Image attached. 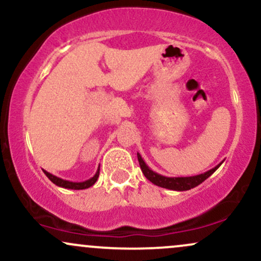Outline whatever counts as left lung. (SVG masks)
<instances>
[{"label": "left lung", "instance_id": "1", "mask_svg": "<svg viewBox=\"0 0 261 261\" xmlns=\"http://www.w3.org/2000/svg\"><path fill=\"white\" fill-rule=\"evenodd\" d=\"M137 160H139L141 170H142L143 175H145L149 181L153 182V184L157 185V187L166 188V189H169V190H176V191L190 190V189L197 187V185L201 184L203 180H206L210 175L214 174V173L216 172V169H218V167L223 163L222 161L220 164H217L215 168L210 169L207 172L202 173V174H197L193 176H178V178H170V176H164L153 172V170L146 164V162L143 161V158L141 157L140 153H137Z\"/></svg>", "mask_w": 261, "mask_h": 261}]
</instances>
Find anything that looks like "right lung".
<instances>
[{"label": "right lung", "instance_id": "obj_1", "mask_svg": "<svg viewBox=\"0 0 261 261\" xmlns=\"http://www.w3.org/2000/svg\"><path fill=\"white\" fill-rule=\"evenodd\" d=\"M45 175L47 176V178L51 180L54 184L58 185V187H61V188H65V189H72V190H83V189H87V188H91L92 185H94V182L97 181L98 176H99V167H98L97 172H95V174L92 176L91 179H88V180H85V181H70V180H65V179H61L59 178V176L56 175H53L51 173L46 172V170H44Z\"/></svg>", "mask_w": 261, "mask_h": 261}]
</instances>
